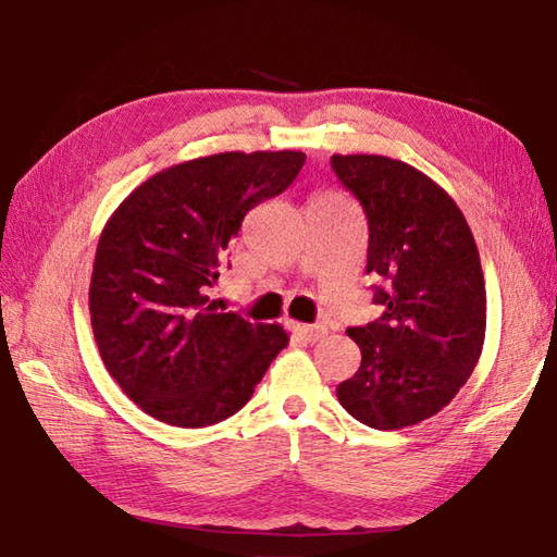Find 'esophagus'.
Returning a JSON list of instances; mask_svg holds the SVG:
<instances>
[{
  "instance_id": "1",
  "label": "esophagus",
  "mask_w": 557,
  "mask_h": 557,
  "mask_svg": "<svg viewBox=\"0 0 557 557\" xmlns=\"http://www.w3.org/2000/svg\"><path fill=\"white\" fill-rule=\"evenodd\" d=\"M294 332L306 342H320L327 334L325 325H294Z\"/></svg>"
}]
</instances>
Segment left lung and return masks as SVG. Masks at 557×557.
<instances>
[{
  "mask_svg": "<svg viewBox=\"0 0 557 557\" xmlns=\"http://www.w3.org/2000/svg\"><path fill=\"white\" fill-rule=\"evenodd\" d=\"M332 171L368 218V273L382 315L346 334L360 368L337 386L348 416L404 430L436 416L482 356L486 289L468 220L434 180L377 153H334Z\"/></svg>",
  "mask_w": 557,
  "mask_h": 557,
  "instance_id": "8db88e82",
  "label": "left lung"
}]
</instances>
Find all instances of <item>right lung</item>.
Here are the masks:
<instances>
[{"label":"right lung","instance_id":"right-lung-1","mask_svg":"<svg viewBox=\"0 0 557 557\" xmlns=\"http://www.w3.org/2000/svg\"><path fill=\"white\" fill-rule=\"evenodd\" d=\"M304 163L289 149L185 161L109 218L89 315L103 366L147 416L191 430L235 416L289 344L280 325L218 313L209 289L244 215L287 189Z\"/></svg>","mask_w":557,"mask_h":557}]
</instances>
